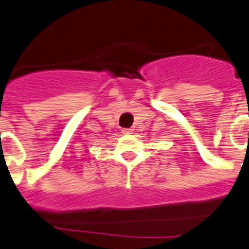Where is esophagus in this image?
<instances>
[{"instance_id":"obj_1","label":"esophagus","mask_w":249,"mask_h":249,"mask_svg":"<svg viewBox=\"0 0 249 249\" xmlns=\"http://www.w3.org/2000/svg\"><path fill=\"white\" fill-rule=\"evenodd\" d=\"M121 133H123V134H131V133H133V129H123Z\"/></svg>"}]
</instances>
